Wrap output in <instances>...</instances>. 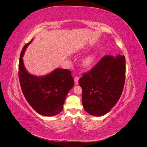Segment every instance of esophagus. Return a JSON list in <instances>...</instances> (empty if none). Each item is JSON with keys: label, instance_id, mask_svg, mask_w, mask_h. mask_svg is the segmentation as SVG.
<instances>
[{"label": "esophagus", "instance_id": "obj_1", "mask_svg": "<svg viewBox=\"0 0 147 147\" xmlns=\"http://www.w3.org/2000/svg\"><path fill=\"white\" fill-rule=\"evenodd\" d=\"M78 80H79L78 77H75L74 81H75V85H77V84H78Z\"/></svg>", "mask_w": 147, "mask_h": 147}]
</instances>
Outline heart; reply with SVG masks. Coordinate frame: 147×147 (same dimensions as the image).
I'll list each match as a JSON object with an SVG mask.
<instances>
[{
  "label": "heart",
  "instance_id": "b5f03b06",
  "mask_svg": "<svg viewBox=\"0 0 147 147\" xmlns=\"http://www.w3.org/2000/svg\"><path fill=\"white\" fill-rule=\"evenodd\" d=\"M96 59V56L95 54H90L87 55L83 61V64L86 67H88L91 66L94 63V62Z\"/></svg>",
  "mask_w": 147,
  "mask_h": 147
}]
</instances>
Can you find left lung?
Wrapping results in <instances>:
<instances>
[{
    "instance_id": "obj_1",
    "label": "left lung",
    "mask_w": 147,
    "mask_h": 147,
    "mask_svg": "<svg viewBox=\"0 0 147 147\" xmlns=\"http://www.w3.org/2000/svg\"><path fill=\"white\" fill-rule=\"evenodd\" d=\"M125 73V57L118 55L103 57L90 72L83 74L78 83L86 112L95 117L110 112L121 97Z\"/></svg>"
}]
</instances>
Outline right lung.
I'll use <instances>...</instances> for the list:
<instances>
[{
  "instance_id": "add662e5",
  "label": "right lung",
  "mask_w": 147,
  "mask_h": 147,
  "mask_svg": "<svg viewBox=\"0 0 147 147\" xmlns=\"http://www.w3.org/2000/svg\"><path fill=\"white\" fill-rule=\"evenodd\" d=\"M26 44L21 51L19 61V80L26 100L33 109L43 116L59 114L69 91L74 85L71 72L57 68L43 76L30 74L26 70L23 57L26 48L32 42Z\"/></svg>"
}]
</instances>
